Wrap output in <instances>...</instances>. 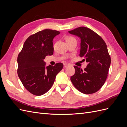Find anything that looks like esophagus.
I'll use <instances>...</instances> for the list:
<instances>
[{"label":"esophagus","instance_id":"1","mask_svg":"<svg viewBox=\"0 0 127 127\" xmlns=\"http://www.w3.org/2000/svg\"><path fill=\"white\" fill-rule=\"evenodd\" d=\"M68 66V64H64V68H66V67H67Z\"/></svg>","mask_w":127,"mask_h":127}]
</instances>
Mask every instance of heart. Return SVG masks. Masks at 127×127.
I'll return each instance as SVG.
<instances>
[{"mask_svg":"<svg viewBox=\"0 0 127 127\" xmlns=\"http://www.w3.org/2000/svg\"><path fill=\"white\" fill-rule=\"evenodd\" d=\"M72 37H67V38H66V41H68V40H70V39H72Z\"/></svg>","mask_w":127,"mask_h":127,"instance_id":"b5f03b06","label":"heart"}]
</instances>
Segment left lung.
<instances>
[{
    "label": "left lung",
    "mask_w": 127,
    "mask_h": 127,
    "mask_svg": "<svg viewBox=\"0 0 127 127\" xmlns=\"http://www.w3.org/2000/svg\"><path fill=\"white\" fill-rule=\"evenodd\" d=\"M80 39L79 56L88 63L86 68L74 66L75 73L70 80L79 92L85 94L97 92L105 83L111 64L107 46L102 38L86 27L68 32Z\"/></svg>",
    "instance_id": "obj_1"
}]
</instances>
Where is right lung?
<instances>
[{
    "label": "right lung",
    "mask_w": 127,
    "mask_h": 127,
    "mask_svg": "<svg viewBox=\"0 0 127 127\" xmlns=\"http://www.w3.org/2000/svg\"><path fill=\"white\" fill-rule=\"evenodd\" d=\"M60 33L46 29L30 36L17 58V74L26 89L34 95L45 94L50 89L64 64L46 66L44 59L53 53V39Z\"/></svg>",
    "instance_id": "1"
}]
</instances>
